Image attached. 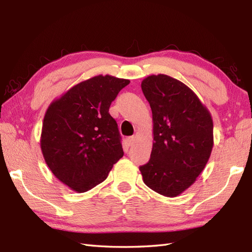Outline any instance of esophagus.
Masks as SVG:
<instances>
[{
    "label": "esophagus",
    "mask_w": 252,
    "mask_h": 252,
    "mask_svg": "<svg viewBox=\"0 0 252 252\" xmlns=\"http://www.w3.org/2000/svg\"><path fill=\"white\" fill-rule=\"evenodd\" d=\"M126 142H127V145L129 146H132L133 144L135 143V136L133 135V136H130V137H127V140H126Z\"/></svg>",
    "instance_id": "esophagus-1"
}]
</instances>
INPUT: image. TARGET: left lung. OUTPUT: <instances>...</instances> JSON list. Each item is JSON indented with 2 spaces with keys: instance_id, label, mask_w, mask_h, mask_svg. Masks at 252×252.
<instances>
[{
  "instance_id": "1",
  "label": "left lung",
  "mask_w": 252,
  "mask_h": 252,
  "mask_svg": "<svg viewBox=\"0 0 252 252\" xmlns=\"http://www.w3.org/2000/svg\"><path fill=\"white\" fill-rule=\"evenodd\" d=\"M153 112L154 143L149 161L141 165L143 181L165 197H176L195 183L213 147V122L198 96L167 74L142 81Z\"/></svg>"
}]
</instances>
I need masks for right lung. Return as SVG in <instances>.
I'll list each match as a JSON object with an SVG mask.
<instances>
[{
	"mask_svg": "<svg viewBox=\"0 0 252 252\" xmlns=\"http://www.w3.org/2000/svg\"><path fill=\"white\" fill-rule=\"evenodd\" d=\"M129 83L99 74L69 89L47 108L41 151L52 173L72 190L84 192L100 184L123 156L109 107Z\"/></svg>",
	"mask_w": 252,
	"mask_h": 252,
	"instance_id": "obj_1",
	"label": "right lung"
}]
</instances>
